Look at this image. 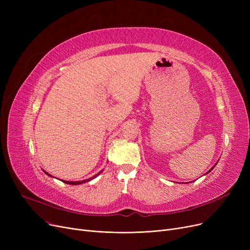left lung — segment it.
<instances>
[{
  "label": "left lung",
  "instance_id": "obj_1",
  "mask_svg": "<svg viewBox=\"0 0 250 250\" xmlns=\"http://www.w3.org/2000/svg\"><path fill=\"white\" fill-rule=\"evenodd\" d=\"M215 166H216V165H214V167H215ZM214 167H212L211 169H209V170H208V171L207 173H208V172H211V171H212V170H213V168H214Z\"/></svg>",
  "mask_w": 250,
  "mask_h": 250
}]
</instances>
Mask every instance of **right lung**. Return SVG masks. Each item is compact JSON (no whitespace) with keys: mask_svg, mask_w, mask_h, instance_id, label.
<instances>
[{"mask_svg":"<svg viewBox=\"0 0 250 250\" xmlns=\"http://www.w3.org/2000/svg\"><path fill=\"white\" fill-rule=\"evenodd\" d=\"M45 172V171H44ZM102 171H100L99 173H101ZM48 176H52V175H50V174H48L47 172H45ZM98 173V174H99ZM98 174H96V175H94L93 177H90V178H88V179H85V180H81V181H67V180H62V182H64V183H68V185H73V186H76V185H81V183H85V182H88V181H90V180H92V179H93V178H95Z\"/></svg>","mask_w":250,"mask_h":250,"instance_id":"right-lung-1","label":"right lung"}]
</instances>
